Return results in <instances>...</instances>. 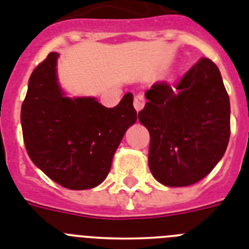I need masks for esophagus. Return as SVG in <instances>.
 <instances>
[{
    "label": "esophagus",
    "instance_id": "34e87169",
    "mask_svg": "<svg viewBox=\"0 0 249 249\" xmlns=\"http://www.w3.org/2000/svg\"><path fill=\"white\" fill-rule=\"evenodd\" d=\"M145 105V100L144 97H143V94H137V96H134V108L137 111H141L144 107Z\"/></svg>",
    "mask_w": 249,
    "mask_h": 249
}]
</instances>
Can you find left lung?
Listing matches in <instances>:
<instances>
[{"mask_svg": "<svg viewBox=\"0 0 249 249\" xmlns=\"http://www.w3.org/2000/svg\"><path fill=\"white\" fill-rule=\"evenodd\" d=\"M139 111L148 129L149 170L167 187H187L209 175L230 138V102L219 68L201 58L175 88L155 83Z\"/></svg>", "mask_w": 249, "mask_h": 249, "instance_id": "1", "label": "left lung"}]
</instances>
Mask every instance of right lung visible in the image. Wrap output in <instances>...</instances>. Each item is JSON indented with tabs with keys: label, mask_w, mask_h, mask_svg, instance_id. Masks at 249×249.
Listing matches in <instances>:
<instances>
[{
	"label": "right lung",
	"mask_w": 249,
	"mask_h": 249,
	"mask_svg": "<svg viewBox=\"0 0 249 249\" xmlns=\"http://www.w3.org/2000/svg\"><path fill=\"white\" fill-rule=\"evenodd\" d=\"M57 52L34 69L21 106L26 152L50 179L74 191L97 187L115 151L137 120L133 94L107 108L92 97L69 98L57 82Z\"/></svg>",
	"instance_id": "obj_1"
}]
</instances>
